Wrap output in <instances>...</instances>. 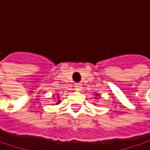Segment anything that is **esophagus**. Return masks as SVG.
<instances>
[{
  "label": "esophagus",
  "mask_w": 150,
  "mask_h": 150,
  "mask_svg": "<svg viewBox=\"0 0 150 150\" xmlns=\"http://www.w3.org/2000/svg\"><path fill=\"white\" fill-rule=\"evenodd\" d=\"M81 88H82V86H81V83H75V90H77V91H80V90L81 89Z\"/></svg>",
  "instance_id": "obj_1"
}]
</instances>
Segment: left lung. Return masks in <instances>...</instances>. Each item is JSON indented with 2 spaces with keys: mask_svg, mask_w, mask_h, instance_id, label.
<instances>
[{
  "mask_svg": "<svg viewBox=\"0 0 150 150\" xmlns=\"http://www.w3.org/2000/svg\"><path fill=\"white\" fill-rule=\"evenodd\" d=\"M96 96H98V95H97V94H96Z\"/></svg>",
  "mask_w": 150,
  "mask_h": 150,
  "instance_id": "left-lung-1",
  "label": "left lung"
}]
</instances>
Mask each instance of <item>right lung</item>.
Returning a JSON list of instances; mask_svg holds the SVG:
<instances>
[{"label":"right lung","instance_id":"obj_1","mask_svg":"<svg viewBox=\"0 0 150 150\" xmlns=\"http://www.w3.org/2000/svg\"><path fill=\"white\" fill-rule=\"evenodd\" d=\"M58 98H59V96H58ZM61 103V101H60V100H59V101H58V102H57V103H56V104H58V103Z\"/></svg>","mask_w":150,"mask_h":150}]
</instances>
